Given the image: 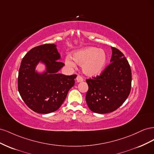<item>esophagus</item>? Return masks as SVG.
Masks as SVG:
<instances>
[{"label":"esophagus","instance_id":"1","mask_svg":"<svg viewBox=\"0 0 154 154\" xmlns=\"http://www.w3.org/2000/svg\"><path fill=\"white\" fill-rule=\"evenodd\" d=\"M76 81H77V82H82L83 81V79L81 76L78 75L76 77Z\"/></svg>","mask_w":154,"mask_h":154}]
</instances>
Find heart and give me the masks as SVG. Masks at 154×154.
I'll return each mask as SVG.
<instances>
[{"instance_id": "b5f03b06", "label": "heart", "mask_w": 154, "mask_h": 154, "mask_svg": "<svg viewBox=\"0 0 154 154\" xmlns=\"http://www.w3.org/2000/svg\"><path fill=\"white\" fill-rule=\"evenodd\" d=\"M72 59L67 57L65 62L70 67H75L76 64L82 66V72L87 76L99 75L105 68L107 56L105 51L95 47H85L74 51Z\"/></svg>"}]
</instances>
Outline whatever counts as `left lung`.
Returning a JSON list of instances; mask_svg holds the SVG:
<instances>
[{"label": "left lung", "instance_id": "1", "mask_svg": "<svg viewBox=\"0 0 154 154\" xmlns=\"http://www.w3.org/2000/svg\"><path fill=\"white\" fill-rule=\"evenodd\" d=\"M110 63L101 75L86 80L88 90L86 102L89 109L98 114L118 109L129 96L132 72L128 60L121 51L111 47Z\"/></svg>", "mask_w": 154, "mask_h": 154}]
</instances>
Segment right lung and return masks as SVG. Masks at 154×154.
Segmentation results:
<instances>
[{"label": "right lung", "mask_w": 154, "mask_h": 154, "mask_svg": "<svg viewBox=\"0 0 154 154\" xmlns=\"http://www.w3.org/2000/svg\"><path fill=\"white\" fill-rule=\"evenodd\" d=\"M57 45L44 44L31 49L23 58L18 71V90L27 106L35 112L57 110L74 85L76 74L66 76L58 71L64 66ZM44 65L43 72L36 69Z\"/></svg>", "instance_id": "1"}]
</instances>
